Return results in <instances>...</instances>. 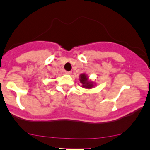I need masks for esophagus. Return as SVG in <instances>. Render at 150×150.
I'll return each instance as SVG.
<instances>
[{
  "label": "esophagus",
  "instance_id": "esophagus-1",
  "mask_svg": "<svg viewBox=\"0 0 150 150\" xmlns=\"http://www.w3.org/2000/svg\"><path fill=\"white\" fill-rule=\"evenodd\" d=\"M65 73L68 75H71V74H72V72H70V71H66Z\"/></svg>",
  "mask_w": 150,
  "mask_h": 150
}]
</instances>
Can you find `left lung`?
<instances>
[{
    "instance_id": "obj_1",
    "label": "left lung",
    "mask_w": 150,
    "mask_h": 150,
    "mask_svg": "<svg viewBox=\"0 0 150 150\" xmlns=\"http://www.w3.org/2000/svg\"><path fill=\"white\" fill-rule=\"evenodd\" d=\"M79 81L81 84V87L86 89H91L96 86V83L89 79V77L86 73H82L80 75Z\"/></svg>"
}]
</instances>
